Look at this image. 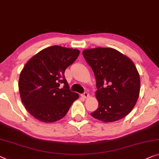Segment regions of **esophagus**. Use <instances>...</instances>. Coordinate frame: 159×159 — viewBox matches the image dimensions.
Returning <instances> with one entry per match:
<instances>
[{
	"mask_svg": "<svg viewBox=\"0 0 159 159\" xmlns=\"http://www.w3.org/2000/svg\"><path fill=\"white\" fill-rule=\"evenodd\" d=\"M81 96L82 97V98H84L86 99V98H89V93H87V92H84L83 94H82Z\"/></svg>",
	"mask_w": 159,
	"mask_h": 159,
	"instance_id": "obj_1",
	"label": "esophagus"
}]
</instances>
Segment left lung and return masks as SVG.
Returning a JSON list of instances; mask_svg holds the SVG:
<instances>
[{
    "instance_id": "1",
    "label": "left lung",
    "mask_w": 159,
    "mask_h": 159,
    "mask_svg": "<svg viewBox=\"0 0 159 159\" xmlns=\"http://www.w3.org/2000/svg\"><path fill=\"white\" fill-rule=\"evenodd\" d=\"M96 79L98 107L94 118L105 123L129 114L139 97L140 76L134 63L112 48L98 47L82 52Z\"/></svg>"
}]
</instances>
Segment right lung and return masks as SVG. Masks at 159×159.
Here are the masks:
<instances>
[{"mask_svg": "<svg viewBox=\"0 0 159 159\" xmlns=\"http://www.w3.org/2000/svg\"><path fill=\"white\" fill-rule=\"evenodd\" d=\"M79 54L76 49L52 46L41 50L26 64L20 74L19 93L27 111L36 119L43 123L59 120L79 98L70 90L64 78L66 69Z\"/></svg>", "mask_w": 159, "mask_h": 159, "instance_id": "1", "label": "right lung"}]
</instances>
